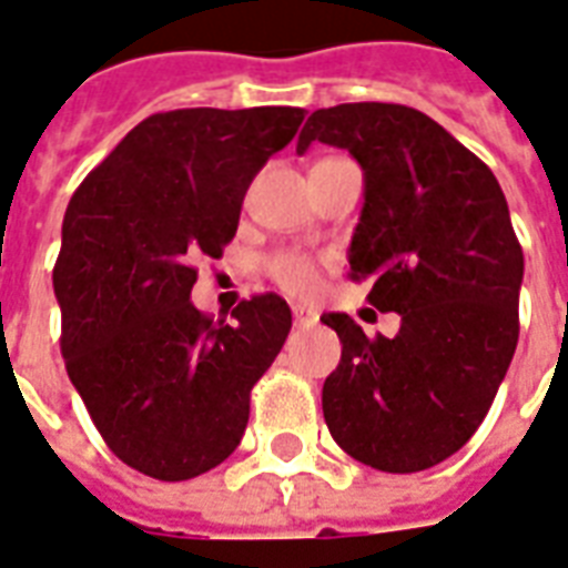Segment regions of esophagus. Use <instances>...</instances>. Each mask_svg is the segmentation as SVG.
<instances>
[{
  "label": "esophagus",
  "mask_w": 568,
  "mask_h": 568,
  "mask_svg": "<svg viewBox=\"0 0 568 568\" xmlns=\"http://www.w3.org/2000/svg\"><path fill=\"white\" fill-rule=\"evenodd\" d=\"M320 316H316L314 307L307 305H293V323L296 325H314Z\"/></svg>",
  "instance_id": "esophagus-1"
}]
</instances>
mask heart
Instances as JSON below:
<instances>
[{"instance_id":"b5f03b06","label":"heart","mask_w":568,"mask_h":568,"mask_svg":"<svg viewBox=\"0 0 568 568\" xmlns=\"http://www.w3.org/2000/svg\"><path fill=\"white\" fill-rule=\"evenodd\" d=\"M266 272L275 284L287 290V293H296V296H307L316 290V266L311 257L298 252H281L272 254L266 261Z\"/></svg>"}]
</instances>
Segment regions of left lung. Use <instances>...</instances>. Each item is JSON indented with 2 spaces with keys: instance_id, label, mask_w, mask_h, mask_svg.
<instances>
[{
  "instance_id": "obj_1",
  "label": "left lung",
  "mask_w": 568,
  "mask_h": 568,
  "mask_svg": "<svg viewBox=\"0 0 568 568\" xmlns=\"http://www.w3.org/2000/svg\"><path fill=\"white\" fill-rule=\"evenodd\" d=\"M349 151L364 206L349 243L371 305L399 314L394 337L323 314L344 353L323 385L332 438L376 471L444 463L483 424L518 344L525 254L489 165L433 118L397 103L316 109L298 135Z\"/></svg>"
}]
</instances>
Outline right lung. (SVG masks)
<instances>
[{
	"label": "right lung",
	"instance_id": "right-lung-1",
	"mask_svg": "<svg viewBox=\"0 0 568 568\" xmlns=\"http://www.w3.org/2000/svg\"><path fill=\"white\" fill-rule=\"evenodd\" d=\"M305 121L296 105L144 118L73 192L52 287L61 355L121 463L178 483L243 438L254 382L287 341V302H240L234 323L192 305L195 261L222 257L243 197Z\"/></svg>",
	"mask_w": 568,
	"mask_h": 568
}]
</instances>
